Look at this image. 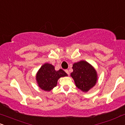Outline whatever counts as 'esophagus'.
I'll list each match as a JSON object with an SVG mask.
<instances>
[{
  "label": "esophagus",
  "instance_id": "obj_1",
  "mask_svg": "<svg viewBox=\"0 0 125 125\" xmlns=\"http://www.w3.org/2000/svg\"><path fill=\"white\" fill-rule=\"evenodd\" d=\"M65 72H66V73L67 74L69 75V72L68 70H65Z\"/></svg>",
  "mask_w": 125,
  "mask_h": 125
}]
</instances>
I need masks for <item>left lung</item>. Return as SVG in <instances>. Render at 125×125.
I'll return each instance as SVG.
<instances>
[{
  "mask_svg": "<svg viewBox=\"0 0 125 125\" xmlns=\"http://www.w3.org/2000/svg\"><path fill=\"white\" fill-rule=\"evenodd\" d=\"M73 72L71 76L74 79L76 87L84 92H87L95 84L97 73L92 66L82 61L73 64Z\"/></svg>",
  "mask_w": 125,
  "mask_h": 125,
  "instance_id": "obj_1",
  "label": "left lung"
}]
</instances>
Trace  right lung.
Masks as SVG:
<instances>
[{"mask_svg": "<svg viewBox=\"0 0 125 125\" xmlns=\"http://www.w3.org/2000/svg\"><path fill=\"white\" fill-rule=\"evenodd\" d=\"M67 76V73L62 69L56 71L53 65L45 63L39 70L36 80L41 89L49 91L56 86L58 80L60 77Z\"/></svg>", "mask_w": 125, "mask_h": 125, "instance_id": "1", "label": "right lung"}]
</instances>
